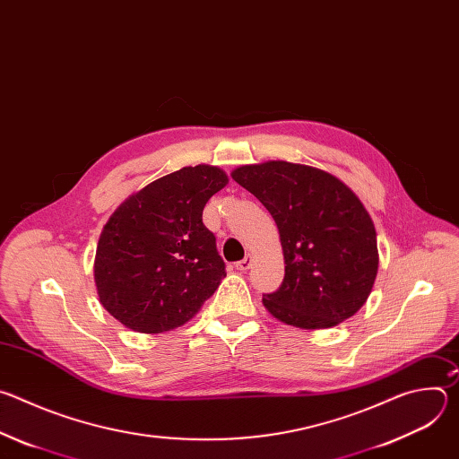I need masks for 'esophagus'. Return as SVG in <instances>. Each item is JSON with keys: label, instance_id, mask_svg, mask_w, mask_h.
<instances>
[{"label": "esophagus", "instance_id": "1", "mask_svg": "<svg viewBox=\"0 0 459 459\" xmlns=\"http://www.w3.org/2000/svg\"><path fill=\"white\" fill-rule=\"evenodd\" d=\"M250 265H252V255H250V254H247L241 261H238V264H236V269H238V271H247V269H250Z\"/></svg>", "mask_w": 459, "mask_h": 459}]
</instances>
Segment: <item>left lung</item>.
Masks as SVG:
<instances>
[{
	"label": "left lung",
	"instance_id": "left-lung-1",
	"mask_svg": "<svg viewBox=\"0 0 459 459\" xmlns=\"http://www.w3.org/2000/svg\"><path fill=\"white\" fill-rule=\"evenodd\" d=\"M232 179L274 218L285 257L281 287L264 296L280 321L314 331L354 316L377 276L374 223L358 195L336 176L308 165H241Z\"/></svg>",
	"mask_w": 459,
	"mask_h": 459
}]
</instances>
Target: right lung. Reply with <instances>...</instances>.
Masks as SVG:
<instances>
[{"label": "right lung", "mask_w": 459, "mask_h": 459, "mask_svg": "<svg viewBox=\"0 0 459 459\" xmlns=\"http://www.w3.org/2000/svg\"><path fill=\"white\" fill-rule=\"evenodd\" d=\"M227 183L220 167H183L128 195L108 218L94 281L100 303L126 329H178L216 292L227 273L204 209Z\"/></svg>", "instance_id": "add662e5"}]
</instances>
